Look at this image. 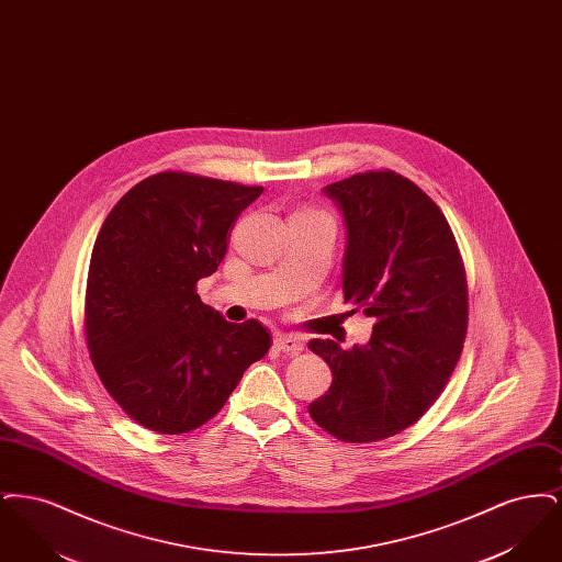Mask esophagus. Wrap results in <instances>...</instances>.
<instances>
[{"label": "esophagus", "instance_id": "obj_1", "mask_svg": "<svg viewBox=\"0 0 562 562\" xmlns=\"http://www.w3.org/2000/svg\"><path fill=\"white\" fill-rule=\"evenodd\" d=\"M273 346L286 353H299V351H303V339L296 335H276Z\"/></svg>", "mask_w": 562, "mask_h": 562}]
</instances>
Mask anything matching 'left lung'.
I'll list each match as a JSON object with an SVG mask.
<instances>
[{
  "label": "left lung",
  "instance_id": "1",
  "mask_svg": "<svg viewBox=\"0 0 562 562\" xmlns=\"http://www.w3.org/2000/svg\"><path fill=\"white\" fill-rule=\"evenodd\" d=\"M324 193L346 218L344 299L374 318L371 341L341 349L314 339L330 367L312 419L344 442H376L438 401L468 333V282L442 211L394 170H369Z\"/></svg>",
  "mask_w": 562,
  "mask_h": 562
}]
</instances>
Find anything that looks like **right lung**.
Segmentation results:
<instances>
[{"mask_svg": "<svg viewBox=\"0 0 562 562\" xmlns=\"http://www.w3.org/2000/svg\"><path fill=\"white\" fill-rule=\"evenodd\" d=\"M261 193L168 170L136 183L108 214L90 257L83 330L109 396L136 424L160 434L204 426L268 353L263 324L227 322L195 293Z\"/></svg>", "mask_w": 562, "mask_h": 562, "instance_id": "1", "label": "right lung"}]
</instances>
